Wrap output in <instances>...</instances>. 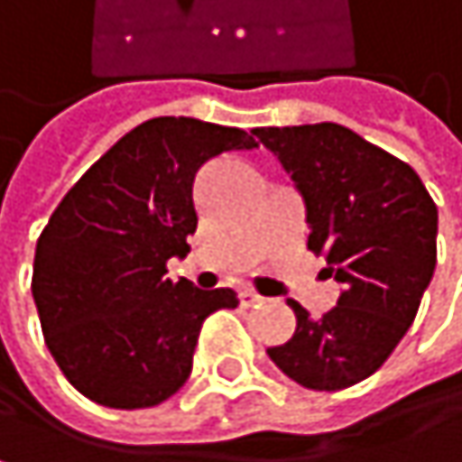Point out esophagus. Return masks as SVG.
<instances>
[{
    "label": "esophagus",
    "instance_id": "esophagus-1",
    "mask_svg": "<svg viewBox=\"0 0 462 462\" xmlns=\"http://www.w3.org/2000/svg\"><path fill=\"white\" fill-rule=\"evenodd\" d=\"M261 302V297L255 294V291H250V288H242L239 291V305L242 308H253V305H258Z\"/></svg>",
    "mask_w": 462,
    "mask_h": 462
}]
</instances>
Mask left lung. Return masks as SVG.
Masks as SVG:
<instances>
[{"label":"left lung","mask_w":462,"mask_h":462,"mask_svg":"<svg viewBox=\"0 0 462 462\" xmlns=\"http://www.w3.org/2000/svg\"><path fill=\"white\" fill-rule=\"evenodd\" d=\"M253 133L291 174L308 209V247L343 285L337 305L319 319L288 300L297 332L266 354L305 389L354 386L389 359L417 319L436 269L439 209L409 162L343 125Z\"/></svg>","instance_id":"obj_1"}]
</instances>
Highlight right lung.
Here are the masks:
<instances>
[{"label":"right lung","instance_id":"obj_1","mask_svg":"<svg viewBox=\"0 0 462 462\" xmlns=\"http://www.w3.org/2000/svg\"><path fill=\"white\" fill-rule=\"evenodd\" d=\"M253 133L157 116L122 135L68 190L34 250L32 297L65 378L108 409H152L188 381L207 316L236 308L231 288L168 280L190 253L199 168Z\"/></svg>","mask_w":462,"mask_h":462}]
</instances>
